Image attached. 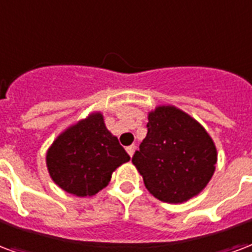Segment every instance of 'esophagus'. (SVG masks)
Here are the masks:
<instances>
[{
    "instance_id": "obj_1",
    "label": "esophagus",
    "mask_w": 252,
    "mask_h": 252,
    "mask_svg": "<svg viewBox=\"0 0 252 252\" xmlns=\"http://www.w3.org/2000/svg\"><path fill=\"white\" fill-rule=\"evenodd\" d=\"M135 145L132 144V145H129V147H126V152H128V155H129V156H132V155H133V152H135Z\"/></svg>"
}]
</instances>
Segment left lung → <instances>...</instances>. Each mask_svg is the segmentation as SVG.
Here are the masks:
<instances>
[{
  "mask_svg": "<svg viewBox=\"0 0 252 252\" xmlns=\"http://www.w3.org/2000/svg\"><path fill=\"white\" fill-rule=\"evenodd\" d=\"M147 129L132 158L147 189L165 203H182L197 195L212 178L218 159L206 129L175 107L151 112Z\"/></svg>",
  "mask_w": 252,
  "mask_h": 252,
  "instance_id": "8db88e82",
  "label": "left lung"
}]
</instances>
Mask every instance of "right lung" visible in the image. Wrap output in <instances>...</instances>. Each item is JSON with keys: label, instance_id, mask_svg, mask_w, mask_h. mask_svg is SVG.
I'll return each mask as SVG.
<instances>
[{"label": "right lung", "instance_id": "1", "mask_svg": "<svg viewBox=\"0 0 252 252\" xmlns=\"http://www.w3.org/2000/svg\"><path fill=\"white\" fill-rule=\"evenodd\" d=\"M129 159L117 137L107 129L101 113H93L56 139L46 154V165L50 178L64 191L92 196Z\"/></svg>", "mask_w": 252, "mask_h": 252}]
</instances>
